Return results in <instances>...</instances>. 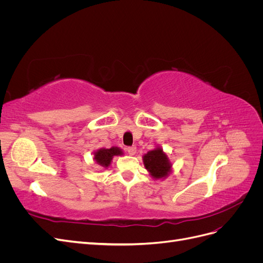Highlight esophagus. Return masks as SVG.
<instances>
[{"instance_id":"obj_1","label":"esophagus","mask_w":263,"mask_h":263,"mask_svg":"<svg viewBox=\"0 0 263 263\" xmlns=\"http://www.w3.org/2000/svg\"><path fill=\"white\" fill-rule=\"evenodd\" d=\"M127 150V153H128V155H130V156H134L135 154H136V147L135 146H133V147H128L126 149Z\"/></svg>"}]
</instances>
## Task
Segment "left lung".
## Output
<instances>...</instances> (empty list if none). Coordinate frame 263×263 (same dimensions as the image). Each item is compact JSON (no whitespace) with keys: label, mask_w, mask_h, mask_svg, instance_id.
Returning <instances> with one entry per match:
<instances>
[{"label":"left lung","mask_w":263,"mask_h":263,"mask_svg":"<svg viewBox=\"0 0 263 263\" xmlns=\"http://www.w3.org/2000/svg\"><path fill=\"white\" fill-rule=\"evenodd\" d=\"M145 168L154 179H165L171 172V162L163 150L158 147L142 157Z\"/></svg>","instance_id":"left-lung-1"}]
</instances>
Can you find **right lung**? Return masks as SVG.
<instances>
[{
    "mask_svg": "<svg viewBox=\"0 0 263 263\" xmlns=\"http://www.w3.org/2000/svg\"><path fill=\"white\" fill-rule=\"evenodd\" d=\"M121 155H123V150L118 147H112L109 149L101 148L94 153V160L103 168H108L113 160V157Z\"/></svg>",
    "mask_w": 263,
    "mask_h": 263,
    "instance_id": "add662e5",
    "label": "right lung"
}]
</instances>
